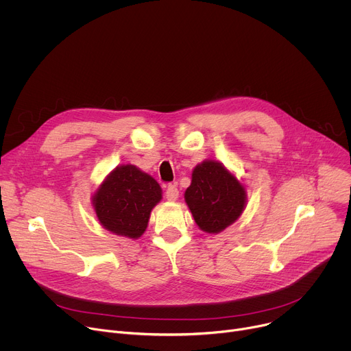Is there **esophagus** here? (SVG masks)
<instances>
[{"instance_id": "34e87169", "label": "esophagus", "mask_w": 351, "mask_h": 351, "mask_svg": "<svg viewBox=\"0 0 351 351\" xmlns=\"http://www.w3.org/2000/svg\"><path fill=\"white\" fill-rule=\"evenodd\" d=\"M165 197L168 202H176L178 197H179V190L175 184H168L167 191H165Z\"/></svg>"}]
</instances>
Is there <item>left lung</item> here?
Returning <instances> with one entry per match:
<instances>
[{
  "instance_id": "left-lung-1",
  "label": "left lung",
  "mask_w": 351,
  "mask_h": 351,
  "mask_svg": "<svg viewBox=\"0 0 351 351\" xmlns=\"http://www.w3.org/2000/svg\"><path fill=\"white\" fill-rule=\"evenodd\" d=\"M184 202L199 229L219 233L241 215L247 194L244 186L221 162L206 160L193 169Z\"/></svg>"
}]
</instances>
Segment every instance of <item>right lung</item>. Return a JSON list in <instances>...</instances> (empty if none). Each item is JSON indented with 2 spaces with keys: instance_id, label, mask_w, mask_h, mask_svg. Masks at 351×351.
<instances>
[{
  "instance_id": "add662e5",
  "label": "right lung",
  "mask_w": 351,
  "mask_h": 351,
  "mask_svg": "<svg viewBox=\"0 0 351 351\" xmlns=\"http://www.w3.org/2000/svg\"><path fill=\"white\" fill-rule=\"evenodd\" d=\"M91 198L95 215L107 230L138 239L152 210L161 202L162 190L153 176L128 164L117 167Z\"/></svg>"
}]
</instances>
